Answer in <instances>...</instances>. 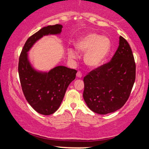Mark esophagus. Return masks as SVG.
Wrapping results in <instances>:
<instances>
[{
    "instance_id": "obj_1",
    "label": "esophagus",
    "mask_w": 149,
    "mask_h": 149,
    "mask_svg": "<svg viewBox=\"0 0 149 149\" xmlns=\"http://www.w3.org/2000/svg\"><path fill=\"white\" fill-rule=\"evenodd\" d=\"M77 78H81V77H82V73H81V71H78V72H77Z\"/></svg>"
}]
</instances>
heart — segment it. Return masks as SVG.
<instances>
[{"label": "heart", "mask_w": 149, "mask_h": 149, "mask_svg": "<svg viewBox=\"0 0 149 149\" xmlns=\"http://www.w3.org/2000/svg\"><path fill=\"white\" fill-rule=\"evenodd\" d=\"M77 51L84 53V61L87 66L92 68L102 64L109 55L111 42L109 38L96 33H89L81 38L75 44ZM67 54L69 58H77V54L72 48H68Z\"/></svg>", "instance_id": "obj_1"}]
</instances>
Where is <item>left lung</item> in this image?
<instances>
[{
    "instance_id": "1",
    "label": "left lung",
    "mask_w": 149,
    "mask_h": 149,
    "mask_svg": "<svg viewBox=\"0 0 149 149\" xmlns=\"http://www.w3.org/2000/svg\"><path fill=\"white\" fill-rule=\"evenodd\" d=\"M136 79V63L129 43L123 36L110 62L93 69L83 79V98L89 109L107 115L123 107Z\"/></svg>"
}]
</instances>
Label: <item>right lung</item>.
Listing matches in <instances>:
<instances>
[{
  "label": "right lung",
  "mask_w": 149,
  "mask_h": 149,
  "mask_svg": "<svg viewBox=\"0 0 149 149\" xmlns=\"http://www.w3.org/2000/svg\"><path fill=\"white\" fill-rule=\"evenodd\" d=\"M62 28L60 24L48 26L32 34L24 44L19 58L18 72L24 96L37 113L44 115H52L58 109L77 71L59 66L48 72H38L30 64L27 52L39 38L48 34H60Z\"/></svg>",
  "instance_id": "right-lung-1"
}]
</instances>
